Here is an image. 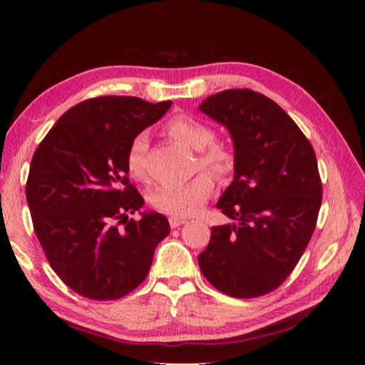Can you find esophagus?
Wrapping results in <instances>:
<instances>
[{"label":"esophagus","mask_w":365,"mask_h":365,"mask_svg":"<svg viewBox=\"0 0 365 365\" xmlns=\"http://www.w3.org/2000/svg\"><path fill=\"white\" fill-rule=\"evenodd\" d=\"M185 222H187V218H182V216H169V224L173 229H177Z\"/></svg>","instance_id":"esophagus-1"}]
</instances>
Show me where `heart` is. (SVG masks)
I'll return each instance as SVG.
<instances>
[{"instance_id":"b5f03b06","label":"heart","mask_w":365,"mask_h":365,"mask_svg":"<svg viewBox=\"0 0 365 365\" xmlns=\"http://www.w3.org/2000/svg\"><path fill=\"white\" fill-rule=\"evenodd\" d=\"M166 131L177 141L200 152L199 161L205 169L220 177H229L235 169V153L230 147L215 143V131L190 115H177L166 123ZM149 138L141 133L131 141L127 152V169L130 175L144 178L147 166ZM215 188L213 177L202 173L187 183L157 187L150 195V202L157 210L173 216H188L199 210L210 197Z\"/></svg>"}]
</instances>
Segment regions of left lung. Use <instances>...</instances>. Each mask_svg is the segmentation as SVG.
I'll use <instances>...</instances> for the list:
<instances>
[{
	"instance_id": "left-lung-1",
	"label": "left lung",
	"mask_w": 365,
	"mask_h": 365,
	"mask_svg": "<svg viewBox=\"0 0 365 365\" xmlns=\"http://www.w3.org/2000/svg\"><path fill=\"white\" fill-rule=\"evenodd\" d=\"M199 111L229 130L235 153L234 180L216 204L234 222L212 227L199 268L229 297H262L289 277L314 234L322 205L315 152L259 92L222 91Z\"/></svg>"
}]
</instances>
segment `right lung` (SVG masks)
Returning <instances> with one entry per match:
<instances>
[{"mask_svg": "<svg viewBox=\"0 0 365 365\" xmlns=\"http://www.w3.org/2000/svg\"><path fill=\"white\" fill-rule=\"evenodd\" d=\"M170 105L86 100L61 115L34 152L26 182L34 232L54 273L81 297L110 301L135 290L169 234L161 213L128 220L144 199L130 185L127 152Z\"/></svg>", "mask_w": 365, "mask_h": 365, "instance_id": "add662e5", "label": "right lung"}]
</instances>
